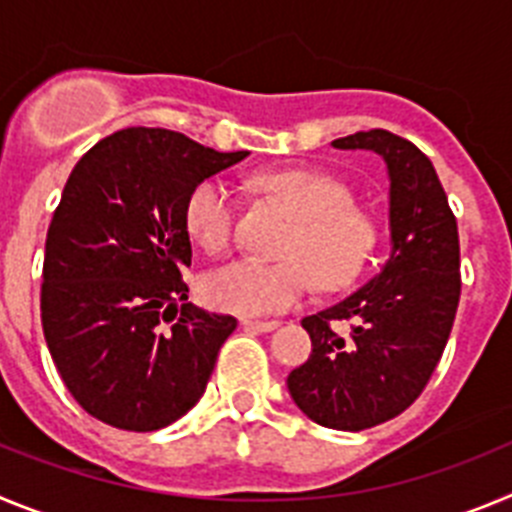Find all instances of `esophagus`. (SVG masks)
I'll use <instances>...</instances> for the list:
<instances>
[{
  "instance_id": "1",
  "label": "esophagus",
  "mask_w": 512,
  "mask_h": 512,
  "mask_svg": "<svg viewBox=\"0 0 512 512\" xmlns=\"http://www.w3.org/2000/svg\"><path fill=\"white\" fill-rule=\"evenodd\" d=\"M243 325L251 330H259V333H271V330L279 328V320H251L246 318L243 320Z\"/></svg>"
}]
</instances>
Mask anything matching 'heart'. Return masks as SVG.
Wrapping results in <instances>:
<instances>
[{
  "label": "heart",
  "mask_w": 512,
  "mask_h": 512,
  "mask_svg": "<svg viewBox=\"0 0 512 512\" xmlns=\"http://www.w3.org/2000/svg\"><path fill=\"white\" fill-rule=\"evenodd\" d=\"M297 217L284 246V261L241 259L207 274L202 292L212 307L246 318L274 315L300 305L318 279L325 289L354 284L377 246V223L348 187L323 171L284 169L259 176ZM184 223L210 253L228 248L233 235V192L220 179L194 184L184 202Z\"/></svg>",
  "instance_id": "heart-1"
}]
</instances>
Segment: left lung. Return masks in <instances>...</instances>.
<instances>
[{
  "mask_svg": "<svg viewBox=\"0 0 512 512\" xmlns=\"http://www.w3.org/2000/svg\"><path fill=\"white\" fill-rule=\"evenodd\" d=\"M374 151L390 176V259L346 300L302 318L312 354L287 377L297 408L325 428L364 431L408 410L436 372L461 295L459 230L431 158L390 130L333 140ZM346 319L348 334L335 323Z\"/></svg>",
  "mask_w": 512,
  "mask_h": 512,
  "instance_id": "obj_1",
  "label": "left lung"
}]
</instances>
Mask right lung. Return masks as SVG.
<instances>
[{"mask_svg": "<svg viewBox=\"0 0 512 512\" xmlns=\"http://www.w3.org/2000/svg\"><path fill=\"white\" fill-rule=\"evenodd\" d=\"M246 156L174 130L125 128L71 171L45 238L40 320L63 384L102 423L158 431L205 395L238 323L187 302L184 202Z\"/></svg>", "mask_w": 512, "mask_h": 512, "instance_id": "add662e5", "label": "right lung"}]
</instances>
